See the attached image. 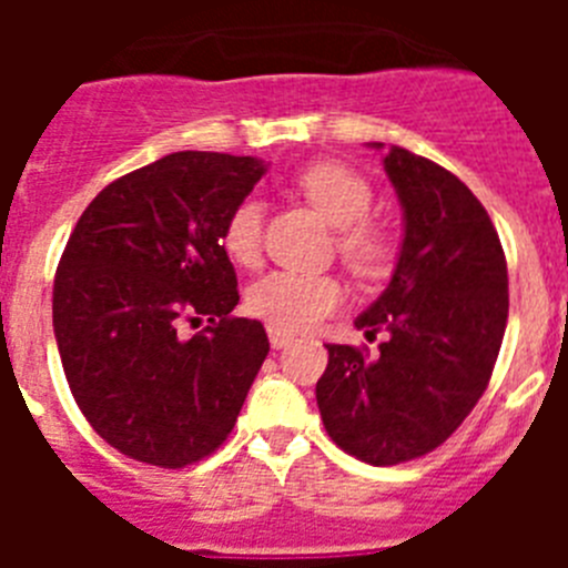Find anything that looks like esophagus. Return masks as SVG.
Returning a JSON list of instances; mask_svg holds the SVG:
<instances>
[{
	"label": "esophagus",
	"mask_w": 568,
	"mask_h": 568,
	"mask_svg": "<svg viewBox=\"0 0 568 568\" xmlns=\"http://www.w3.org/2000/svg\"><path fill=\"white\" fill-rule=\"evenodd\" d=\"M267 335H270V344H273V349H284V346L293 344V335L284 333V329H278V327H267Z\"/></svg>",
	"instance_id": "esophagus-1"
}]
</instances>
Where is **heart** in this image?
<instances>
[{"label": "heart", "mask_w": 568, "mask_h": 568, "mask_svg": "<svg viewBox=\"0 0 568 568\" xmlns=\"http://www.w3.org/2000/svg\"><path fill=\"white\" fill-rule=\"evenodd\" d=\"M298 190L310 204L338 227L341 258L361 275H381L393 255L389 233L375 219L373 187L364 175L338 162L310 164L298 173ZM261 224L264 207L255 199H244L227 215L222 233V244L230 261L239 267H255L261 258ZM344 301V287L333 275H310L278 270L258 278L247 290V310L270 327L284 333H298L329 313L338 310Z\"/></svg>", "instance_id": "1"}]
</instances>
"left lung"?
<instances>
[{
	"instance_id": "8db88e82",
	"label": "left lung",
	"mask_w": 568,
	"mask_h": 568,
	"mask_svg": "<svg viewBox=\"0 0 568 568\" xmlns=\"http://www.w3.org/2000/svg\"><path fill=\"white\" fill-rule=\"evenodd\" d=\"M384 170L404 210V241L393 278L355 327L386 338L375 358L327 344L315 384L329 438L373 466L433 453L464 424L489 384L509 315L504 247L471 190L404 148H389Z\"/></svg>"
}]
</instances>
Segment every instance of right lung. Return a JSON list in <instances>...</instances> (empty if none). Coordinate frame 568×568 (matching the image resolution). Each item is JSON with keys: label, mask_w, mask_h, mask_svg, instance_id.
Here are the masks:
<instances>
[{"label": "right lung", "mask_w": 568, "mask_h": 568, "mask_svg": "<svg viewBox=\"0 0 568 568\" xmlns=\"http://www.w3.org/2000/svg\"><path fill=\"white\" fill-rule=\"evenodd\" d=\"M264 173L253 155L170 153L108 184L70 233L53 281L59 358L88 424L128 458L182 469L233 433L270 341L230 315L222 233ZM202 317V334L181 335Z\"/></svg>", "instance_id": "add662e5"}]
</instances>
